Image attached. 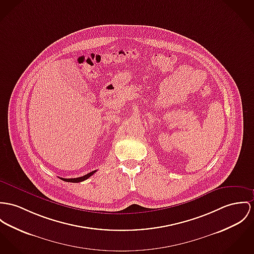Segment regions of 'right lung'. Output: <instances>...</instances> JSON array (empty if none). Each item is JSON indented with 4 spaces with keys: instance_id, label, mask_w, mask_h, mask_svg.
<instances>
[{
    "instance_id": "add662e5",
    "label": "right lung",
    "mask_w": 254,
    "mask_h": 254,
    "mask_svg": "<svg viewBox=\"0 0 254 254\" xmlns=\"http://www.w3.org/2000/svg\"><path fill=\"white\" fill-rule=\"evenodd\" d=\"M96 172H97V171H96V170H94V171H92V172H90V173H88V174H86V175L82 176V177H78V178H71V179L61 178V180L64 181V182H69V183H80V182H83V181L87 180L88 178H90L91 176L93 175L94 173H96Z\"/></svg>"
}]
</instances>
